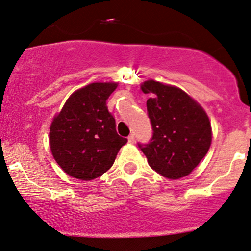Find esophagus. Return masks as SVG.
Here are the masks:
<instances>
[{
  "instance_id": "esophagus-1",
  "label": "esophagus",
  "mask_w": 251,
  "mask_h": 251,
  "mask_svg": "<svg viewBox=\"0 0 251 251\" xmlns=\"http://www.w3.org/2000/svg\"><path fill=\"white\" fill-rule=\"evenodd\" d=\"M127 139H128V142H129V143H133V142H134V140H135V139H134V135H133V134L129 135Z\"/></svg>"
}]
</instances>
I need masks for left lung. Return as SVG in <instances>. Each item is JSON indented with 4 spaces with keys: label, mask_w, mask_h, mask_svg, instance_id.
<instances>
[{
    "label": "left lung",
    "mask_w": 251,
    "mask_h": 251,
    "mask_svg": "<svg viewBox=\"0 0 251 251\" xmlns=\"http://www.w3.org/2000/svg\"><path fill=\"white\" fill-rule=\"evenodd\" d=\"M151 123L152 138L139 148L148 164L169 179L189 175L204 158L211 145L209 117L198 102L178 88L148 80L141 85Z\"/></svg>",
    "instance_id": "left-lung-1"
}]
</instances>
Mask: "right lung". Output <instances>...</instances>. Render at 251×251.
I'll return each instance as SVG.
<instances>
[{
    "label": "right lung",
    "instance_id": "right-lung-1",
    "mask_svg": "<svg viewBox=\"0 0 251 251\" xmlns=\"http://www.w3.org/2000/svg\"><path fill=\"white\" fill-rule=\"evenodd\" d=\"M116 82H93L75 91L50 125V150L69 176L93 180L108 171L127 142L116 131L106 100Z\"/></svg>",
    "mask_w": 251,
    "mask_h": 251
}]
</instances>
